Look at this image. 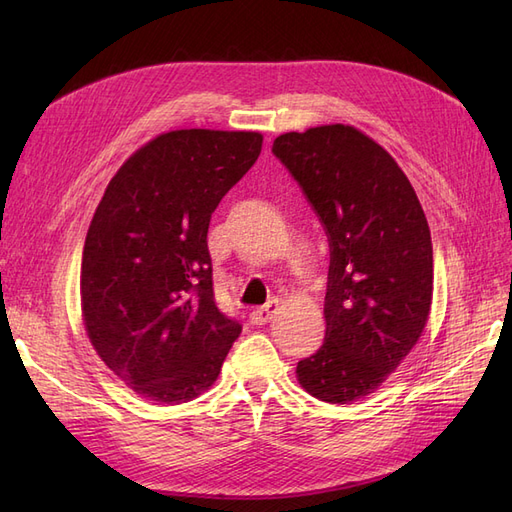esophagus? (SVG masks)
<instances>
[{"label": "esophagus", "mask_w": 512, "mask_h": 512, "mask_svg": "<svg viewBox=\"0 0 512 512\" xmlns=\"http://www.w3.org/2000/svg\"><path fill=\"white\" fill-rule=\"evenodd\" d=\"M277 305H280V303H277V299H271L269 303L256 307L254 312L250 314L252 322H254V324H265V322H269V320L275 316V312H277Z\"/></svg>", "instance_id": "34e87169"}]
</instances>
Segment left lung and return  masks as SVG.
Masks as SVG:
<instances>
[{"label":"left lung","mask_w":512,"mask_h":512,"mask_svg":"<svg viewBox=\"0 0 512 512\" xmlns=\"http://www.w3.org/2000/svg\"><path fill=\"white\" fill-rule=\"evenodd\" d=\"M273 156L327 232L324 344L299 361L303 389L327 404L374 393L421 337L433 292L431 232L404 170L352 126L288 132Z\"/></svg>","instance_id":"obj_1"}]
</instances>
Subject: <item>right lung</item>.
I'll list each match as a JSON object with an SVG mask.
<instances>
[{
    "label": "right lung",
    "mask_w": 512,
    "mask_h": 512,
    "mask_svg": "<svg viewBox=\"0 0 512 512\" xmlns=\"http://www.w3.org/2000/svg\"><path fill=\"white\" fill-rule=\"evenodd\" d=\"M260 149L258 132L160 134L117 170L94 213L81 267L85 329L108 369L149 401L205 393L241 333L215 303L207 232Z\"/></svg>",
    "instance_id": "1"
}]
</instances>
